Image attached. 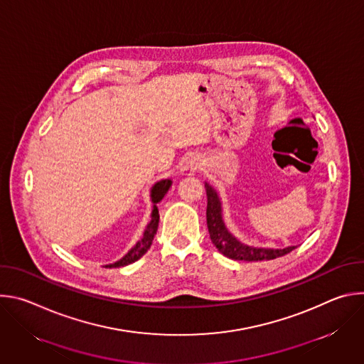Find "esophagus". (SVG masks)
<instances>
[{
    "mask_svg": "<svg viewBox=\"0 0 364 364\" xmlns=\"http://www.w3.org/2000/svg\"><path fill=\"white\" fill-rule=\"evenodd\" d=\"M203 168V160L201 157H198V155H193V157H190L183 168H181V174L183 176H194L196 173H198L200 170Z\"/></svg>",
    "mask_w": 364,
    "mask_h": 364,
    "instance_id": "esophagus-1",
    "label": "esophagus"
}]
</instances>
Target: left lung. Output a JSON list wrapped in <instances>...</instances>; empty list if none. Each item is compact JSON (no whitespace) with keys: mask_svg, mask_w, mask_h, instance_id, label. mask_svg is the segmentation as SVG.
<instances>
[{"mask_svg":"<svg viewBox=\"0 0 364 364\" xmlns=\"http://www.w3.org/2000/svg\"><path fill=\"white\" fill-rule=\"evenodd\" d=\"M205 194H207V229H209L210 239L213 245L218 247L220 253L225 256L235 259V261H246V262H257V261H269L279 256H284L295 249V246H289L285 249H257L250 247L240 243L230 232L226 229L223 219H222V207L220 200L216 190L204 184Z\"/></svg>","mask_w":364,"mask_h":364,"instance_id":"obj_1","label":"left lung"}]
</instances>
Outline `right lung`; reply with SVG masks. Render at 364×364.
<instances>
[{"mask_svg":"<svg viewBox=\"0 0 364 364\" xmlns=\"http://www.w3.org/2000/svg\"><path fill=\"white\" fill-rule=\"evenodd\" d=\"M170 186H171V180H163V181L157 183V184L152 187V190H151V200L154 203V209H152V215H151V222H149V225L145 229L144 237L121 259V261H118V262H115L112 265H108L107 268H119V267L129 265V264L138 261V259L151 247L154 236H155V233H157V229H159V222H160V213H159L157 203L163 200V197L168 191Z\"/></svg>","mask_w":364,"mask_h":364,"instance_id":"1","label":"right lung"}]
</instances>
